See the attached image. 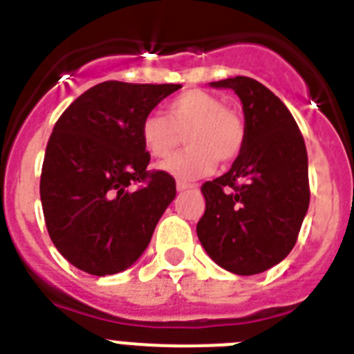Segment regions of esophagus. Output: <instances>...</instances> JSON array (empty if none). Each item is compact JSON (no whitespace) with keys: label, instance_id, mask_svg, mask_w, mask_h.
Listing matches in <instances>:
<instances>
[{"label":"esophagus","instance_id":"esophagus-1","mask_svg":"<svg viewBox=\"0 0 354 354\" xmlns=\"http://www.w3.org/2000/svg\"><path fill=\"white\" fill-rule=\"evenodd\" d=\"M195 184L184 183V180H177V192H187V189H195Z\"/></svg>","mask_w":354,"mask_h":354}]
</instances>
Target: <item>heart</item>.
I'll return each mask as SVG.
<instances>
[{"label":"heart","mask_w":354,"mask_h":354,"mask_svg":"<svg viewBox=\"0 0 354 354\" xmlns=\"http://www.w3.org/2000/svg\"><path fill=\"white\" fill-rule=\"evenodd\" d=\"M167 117L149 113L140 124V138L152 158L165 159L186 134L187 149L161 165V170L180 180L212 174L216 162H230L246 140L245 122L216 95L187 90L165 108Z\"/></svg>","instance_id":"heart-1"}]
</instances>
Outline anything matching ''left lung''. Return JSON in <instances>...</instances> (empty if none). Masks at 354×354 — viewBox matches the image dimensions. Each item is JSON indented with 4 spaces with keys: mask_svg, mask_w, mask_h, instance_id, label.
Instances as JSON below:
<instances>
[{
    "mask_svg": "<svg viewBox=\"0 0 354 354\" xmlns=\"http://www.w3.org/2000/svg\"><path fill=\"white\" fill-rule=\"evenodd\" d=\"M237 93L246 140L232 168L202 186L205 212L196 225L209 257L236 274L282 262L308 211V158L299 127L270 88L246 76L211 83Z\"/></svg>",
    "mask_w": 354,
    "mask_h": 354,
    "instance_id": "1",
    "label": "left lung"
}]
</instances>
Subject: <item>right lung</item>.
I'll return each mask as SVG.
<instances>
[{"instance_id":"1","label":"right lung","mask_w":354,"mask_h":354,"mask_svg":"<svg viewBox=\"0 0 354 354\" xmlns=\"http://www.w3.org/2000/svg\"><path fill=\"white\" fill-rule=\"evenodd\" d=\"M180 84L104 81L65 109L46 147L40 200L49 237L77 270H127L175 198V179L149 170L143 117Z\"/></svg>"}]
</instances>
